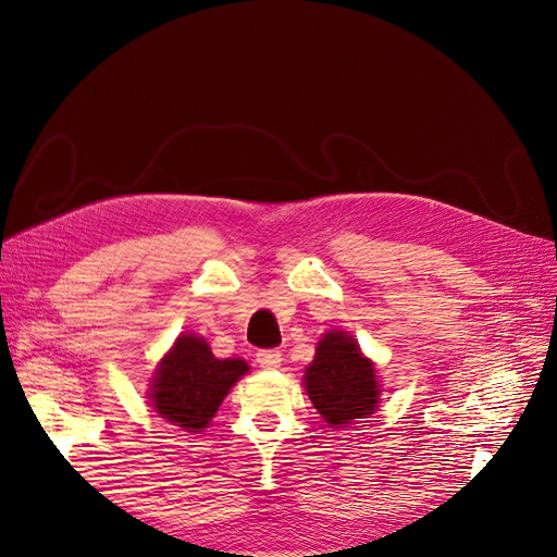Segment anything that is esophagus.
Here are the masks:
<instances>
[{"label": "esophagus", "instance_id": "obj_1", "mask_svg": "<svg viewBox=\"0 0 557 557\" xmlns=\"http://www.w3.org/2000/svg\"><path fill=\"white\" fill-rule=\"evenodd\" d=\"M256 360L262 369H276L281 364L283 356H281V350H276V348H267V350H258Z\"/></svg>", "mask_w": 557, "mask_h": 557}]
</instances>
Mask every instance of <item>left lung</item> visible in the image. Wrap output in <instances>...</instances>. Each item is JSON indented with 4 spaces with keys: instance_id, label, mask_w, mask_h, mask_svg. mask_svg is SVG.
I'll return each instance as SVG.
<instances>
[{
    "instance_id": "obj_1",
    "label": "left lung",
    "mask_w": 557,
    "mask_h": 557,
    "mask_svg": "<svg viewBox=\"0 0 557 557\" xmlns=\"http://www.w3.org/2000/svg\"><path fill=\"white\" fill-rule=\"evenodd\" d=\"M305 387L330 428L374 413L381 395L374 362L342 330H332L318 342L315 358L305 372Z\"/></svg>"
}]
</instances>
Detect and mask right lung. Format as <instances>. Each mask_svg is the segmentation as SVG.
I'll return each instance as SVG.
<instances>
[{"label": "right lung", "mask_w": 557, "mask_h": 557, "mask_svg": "<svg viewBox=\"0 0 557 557\" xmlns=\"http://www.w3.org/2000/svg\"><path fill=\"white\" fill-rule=\"evenodd\" d=\"M246 372V360H218L205 336L181 334L150 381V407L172 425L199 432L209 425L230 387Z\"/></svg>", "instance_id": "obj_1"}]
</instances>
